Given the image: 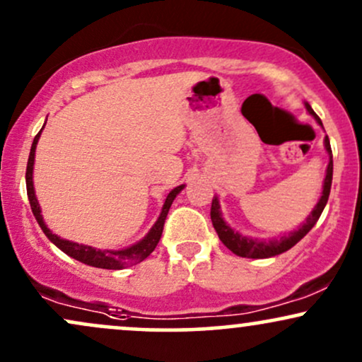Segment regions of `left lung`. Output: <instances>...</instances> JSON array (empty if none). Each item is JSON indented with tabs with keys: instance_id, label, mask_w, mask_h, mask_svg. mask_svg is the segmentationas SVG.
<instances>
[{
	"instance_id": "obj_1",
	"label": "left lung",
	"mask_w": 362,
	"mask_h": 362,
	"mask_svg": "<svg viewBox=\"0 0 362 362\" xmlns=\"http://www.w3.org/2000/svg\"><path fill=\"white\" fill-rule=\"evenodd\" d=\"M306 110L313 117L320 126L323 127L322 120L317 114H315L313 109L310 107L308 102H305ZM323 144H325V149L328 153V165L325 178H323V190L322 195H320L318 202L315 204L308 218L305 219V223L300 224V228L294 231H289V233L279 235L276 238H255V236H247L242 235L240 231L233 230L226 221H224L221 206H219L218 195H214L213 204H211V221H213V226L218 233L219 240L226 245V248H230L235 255L238 257H247V259H269V257H276L279 253L288 252L289 248H293L294 245L300 242L301 238H305L306 233L315 226L318 221V218L322 216L323 209H325L328 195H330V187H332V175H334V160H332V149H330V141H328V136L323 139Z\"/></svg>"
}]
</instances>
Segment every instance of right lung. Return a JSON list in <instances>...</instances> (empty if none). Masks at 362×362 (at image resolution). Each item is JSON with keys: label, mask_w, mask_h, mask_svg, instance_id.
I'll list each match as a JSON object with an SVG mask.
<instances>
[{"label": "right lung", "mask_w": 362, "mask_h": 362, "mask_svg": "<svg viewBox=\"0 0 362 362\" xmlns=\"http://www.w3.org/2000/svg\"><path fill=\"white\" fill-rule=\"evenodd\" d=\"M44 126H42V129H44ZM42 129H40L39 134L35 136L34 143H32L30 155H28V163H27V173H25V182H27V195H28V201H30L32 213H34L39 226L42 228L44 235L47 236V238L51 240V242L56 245L59 250L64 252L66 255L73 257L74 260L83 262V264H86V265H91V267L120 271V269H126V267H129V265H134V264H139V262H143L149 255V253L156 248V245L161 238V233H163V224H165V219H167L170 206H172V202L175 201V197L182 192V189H184L185 185L182 184V185L175 187L173 190H170V194L167 195V199H165V202H163V207H161V213H160V216H158L156 223L153 224L151 230L148 231L144 238H141L139 242L131 245V247L119 248V250H100V248L90 247V245H83V243L71 242V240H64V238H61V236H57L56 233H52V231L47 228V224H45L44 218H42V209H40V204H39V201H37V195H35V187H34L35 148H37V143H39Z\"/></svg>", "instance_id": "1"}]
</instances>
